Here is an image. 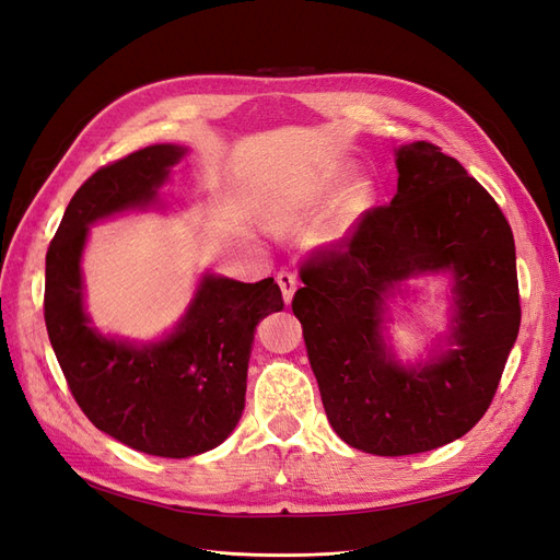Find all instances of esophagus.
Returning a JSON list of instances; mask_svg holds the SVG:
<instances>
[{
	"label": "esophagus",
	"instance_id": "34e87169",
	"mask_svg": "<svg viewBox=\"0 0 560 560\" xmlns=\"http://www.w3.org/2000/svg\"><path fill=\"white\" fill-rule=\"evenodd\" d=\"M278 284H280V290H282L284 303H292L294 292H296V278L290 273V270H280V273H278Z\"/></svg>",
	"mask_w": 560,
	"mask_h": 560
}]
</instances>
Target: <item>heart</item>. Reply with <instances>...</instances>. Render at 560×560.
Listing matches in <instances>:
<instances>
[{"instance_id":"b5f03b06","label":"heart","mask_w":560,"mask_h":560,"mask_svg":"<svg viewBox=\"0 0 560 560\" xmlns=\"http://www.w3.org/2000/svg\"><path fill=\"white\" fill-rule=\"evenodd\" d=\"M308 208H311L308 200H294V198L278 200L268 212V226L276 231H290L308 217Z\"/></svg>"}]
</instances>
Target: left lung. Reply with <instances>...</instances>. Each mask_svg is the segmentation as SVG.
Listing matches in <instances>:
<instances>
[{
	"mask_svg": "<svg viewBox=\"0 0 560 560\" xmlns=\"http://www.w3.org/2000/svg\"><path fill=\"white\" fill-rule=\"evenodd\" d=\"M397 194L301 268L292 311L334 432L374 455H413L467 434L502 378L521 325L514 235L498 202L430 142L397 149ZM448 272L452 325L428 363L384 341L388 299Z\"/></svg>",
	"mask_w": 560,
	"mask_h": 560,
	"instance_id": "1",
	"label": "left lung"
}]
</instances>
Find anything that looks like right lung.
<instances>
[{"mask_svg":"<svg viewBox=\"0 0 560 560\" xmlns=\"http://www.w3.org/2000/svg\"><path fill=\"white\" fill-rule=\"evenodd\" d=\"M184 154L179 144H151L100 167L70 200L46 252L44 319L77 404L97 430L159 457L206 453L238 425L254 329L284 306L273 278L249 284L206 273L161 341L135 343L91 325L81 278L89 229L161 206L159 189Z\"/></svg>","mask_w":560,"mask_h":560,"instance_id":"1","label":"right lung"}]
</instances>
